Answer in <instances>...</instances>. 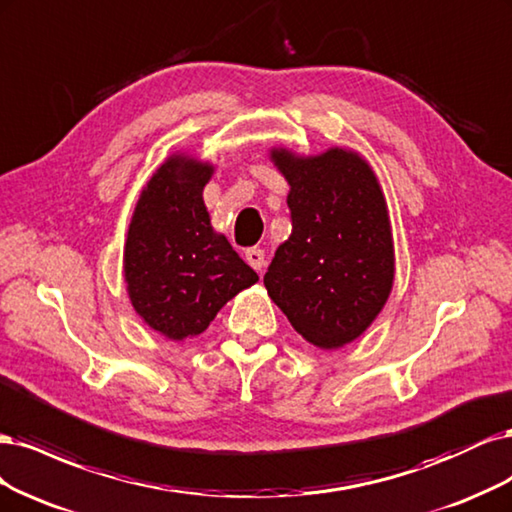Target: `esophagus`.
Masks as SVG:
<instances>
[{
  "label": "esophagus",
  "mask_w": 512,
  "mask_h": 512,
  "mask_svg": "<svg viewBox=\"0 0 512 512\" xmlns=\"http://www.w3.org/2000/svg\"><path fill=\"white\" fill-rule=\"evenodd\" d=\"M244 259H246V263H249V266L253 268V270H257V272H261L263 270V266H266V253H263L261 249H249L244 253Z\"/></svg>",
  "instance_id": "1"
}]
</instances>
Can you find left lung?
<instances>
[{
    "label": "left lung",
    "instance_id": "obj_1",
    "mask_svg": "<svg viewBox=\"0 0 512 512\" xmlns=\"http://www.w3.org/2000/svg\"><path fill=\"white\" fill-rule=\"evenodd\" d=\"M270 161L289 185L293 229L276 249L263 285L306 342L340 349L374 323L393 289L385 193L353 148L300 155L274 146Z\"/></svg>",
    "mask_w": 512,
    "mask_h": 512
}]
</instances>
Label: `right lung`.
<instances>
[{"label": "right lung", "mask_w": 512, "mask_h": 512, "mask_svg": "<svg viewBox=\"0 0 512 512\" xmlns=\"http://www.w3.org/2000/svg\"><path fill=\"white\" fill-rule=\"evenodd\" d=\"M210 161L176 151L144 185L123 249V278L138 317L168 340L206 332L217 312L259 276L214 232L204 187Z\"/></svg>", "instance_id": "right-lung-1"}]
</instances>
